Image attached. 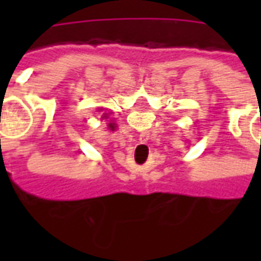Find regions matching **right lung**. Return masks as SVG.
Wrapping results in <instances>:
<instances>
[{"mask_svg": "<svg viewBox=\"0 0 261 261\" xmlns=\"http://www.w3.org/2000/svg\"><path fill=\"white\" fill-rule=\"evenodd\" d=\"M105 117H106V116H105ZM109 128H110V130H112V131L114 130V124H113V123H110V124H109Z\"/></svg>", "mask_w": 261, "mask_h": 261, "instance_id": "obj_1", "label": "right lung"}]
</instances>
